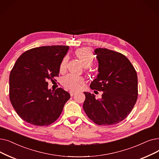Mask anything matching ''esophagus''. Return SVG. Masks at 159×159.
<instances>
[{"label": "esophagus", "instance_id": "34e87169", "mask_svg": "<svg viewBox=\"0 0 159 159\" xmlns=\"http://www.w3.org/2000/svg\"><path fill=\"white\" fill-rule=\"evenodd\" d=\"M70 93L71 96H73V95H75V92H74V91H70Z\"/></svg>", "mask_w": 159, "mask_h": 159}]
</instances>
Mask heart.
Returning a JSON list of instances; mask_svg holds the SVG:
<instances>
[{
    "label": "heart",
    "mask_w": 159,
    "mask_h": 159,
    "mask_svg": "<svg viewBox=\"0 0 159 159\" xmlns=\"http://www.w3.org/2000/svg\"><path fill=\"white\" fill-rule=\"evenodd\" d=\"M76 56L80 60V62L86 67H90L93 62L94 56L92 51L88 47L80 48L75 51ZM68 61V57H65L60 66V71L62 72L65 71ZM84 83V79L78 76L73 75H68L64 77L62 79L63 86L71 90H76L80 88L81 85Z\"/></svg>",
    "instance_id": "b5f03b06"
}]
</instances>
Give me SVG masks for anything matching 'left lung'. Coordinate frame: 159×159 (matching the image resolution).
I'll return each instance as SVG.
<instances>
[{
    "label": "left lung",
    "instance_id": "1",
    "mask_svg": "<svg viewBox=\"0 0 159 159\" xmlns=\"http://www.w3.org/2000/svg\"><path fill=\"white\" fill-rule=\"evenodd\" d=\"M98 60V75L90 88L102 91V98L84 92L83 104L88 118L100 125H112L125 119L138 96V77L130 61L123 54L108 49L94 51Z\"/></svg>",
    "mask_w": 159,
    "mask_h": 159
}]
</instances>
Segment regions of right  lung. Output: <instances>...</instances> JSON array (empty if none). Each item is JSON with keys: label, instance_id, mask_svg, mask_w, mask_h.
<instances>
[{"label": "right lung", "instance_id": "right-lung-1", "mask_svg": "<svg viewBox=\"0 0 159 159\" xmlns=\"http://www.w3.org/2000/svg\"><path fill=\"white\" fill-rule=\"evenodd\" d=\"M69 46L34 48L17 60L10 75V99L20 118L32 125L47 126L56 121L70 95L64 89H48L55 80Z\"/></svg>", "mask_w": 159, "mask_h": 159}]
</instances>
